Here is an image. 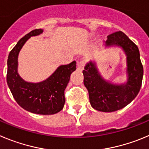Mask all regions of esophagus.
<instances>
[{"instance_id":"1","label":"esophagus","mask_w":149,"mask_h":149,"mask_svg":"<svg viewBox=\"0 0 149 149\" xmlns=\"http://www.w3.org/2000/svg\"><path fill=\"white\" fill-rule=\"evenodd\" d=\"M85 63H86L85 60H81V61H79V62L77 63L78 70H82L84 69V68Z\"/></svg>"}]
</instances>
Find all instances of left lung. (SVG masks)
I'll return each instance as SVG.
<instances>
[{"label":"left lung","mask_w":149,"mask_h":149,"mask_svg":"<svg viewBox=\"0 0 149 149\" xmlns=\"http://www.w3.org/2000/svg\"><path fill=\"white\" fill-rule=\"evenodd\" d=\"M104 43L106 47H120L124 51L126 56V82L118 84L105 80L95 61L87 63L82 73L91 106L102 112H113L128 105L137 96L142 85L143 67L137 46L123 32L109 35Z\"/></svg>","instance_id":"obj_1"}]
</instances>
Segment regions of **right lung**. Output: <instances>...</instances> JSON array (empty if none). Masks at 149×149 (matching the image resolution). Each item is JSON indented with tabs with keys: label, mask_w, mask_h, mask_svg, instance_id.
Instances as JSON below:
<instances>
[{
	"label": "right lung",
	"mask_w": 149,
	"mask_h": 149,
	"mask_svg": "<svg viewBox=\"0 0 149 149\" xmlns=\"http://www.w3.org/2000/svg\"><path fill=\"white\" fill-rule=\"evenodd\" d=\"M43 33L34 29L18 41L9 53L7 60L6 81L13 97L21 108L33 113L51 115L63 109L65 103V91L70 75L76 69V61L61 65L47 79L37 83L28 82L18 73L20 50L32 36Z\"/></svg>",
	"instance_id": "1"
}]
</instances>
